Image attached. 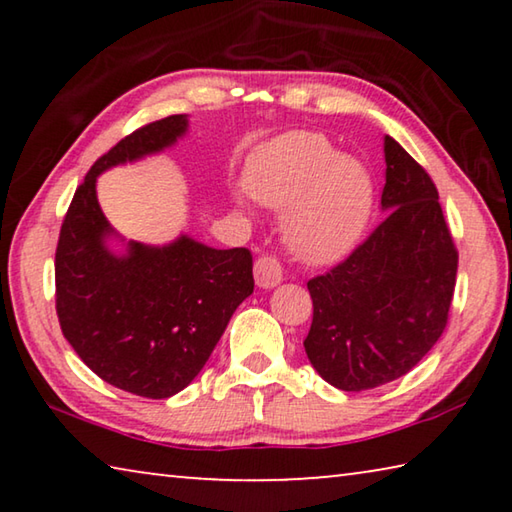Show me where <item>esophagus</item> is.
Wrapping results in <instances>:
<instances>
[{"instance_id": "esophagus-1", "label": "esophagus", "mask_w": 512, "mask_h": 512, "mask_svg": "<svg viewBox=\"0 0 512 512\" xmlns=\"http://www.w3.org/2000/svg\"><path fill=\"white\" fill-rule=\"evenodd\" d=\"M284 277V268L280 264V259L273 255H262L255 262V282L257 287L262 289H273L282 282Z\"/></svg>"}]
</instances>
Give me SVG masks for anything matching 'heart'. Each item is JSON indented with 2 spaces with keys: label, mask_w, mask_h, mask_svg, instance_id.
Here are the masks:
<instances>
[{
  "label": "heart",
  "mask_w": 512,
  "mask_h": 512,
  "mask_svg": "<svg viewBox=\"0 0 512 512\" xmlns=\"http://www.w3.org/2000/svg\"><path fill=\"white\" fill-rule=\"evenodd\" d=\"M248 192L273 212H287L284 244L314 266L334 264L357 246L372 212V183L359 162L339 158L323 135L291 133L259 151Z\"/></svg>",
  "instance_id": "1"
}]
</instances>
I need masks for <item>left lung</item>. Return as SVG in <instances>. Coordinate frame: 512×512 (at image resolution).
<instances>
[{
	"instance_id": "1",
	"label": "left lung",
	"mask_w": 512,
	"mask_h": 512,
	"mask_svg": "<svg viewBox=\"0 0 512 512\" xmlns=\"http://www.w3.org/2000/svg\"><path fill=\"white\" fill-rule=\"evenodd\" d=\"M386 219L348 259L307 282L314 320L311 366L341 391H368L418 366L443 336L458 250L438 189L418 162L384 137Z\"/></svg>"
}]
</instances>
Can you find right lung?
Segmentation results:
<instances>
[{"label": "right lung", "mask_w": 512, "mask_h": 512, "mask_svg": "<svg viewBox=\"0 0 512 512\" xmlns=\"http://www.w3.org/2000/svg\"><path fill=\"white\" fill-rule=\"evenodd\" d=\"M187 131L185 115L137 128L92 164L69 203L56 248V314L94 375L121 391L164 400L210 359L235 309L253 293V255L178 237L167 246H106L97 201L101 171L160 153Z\"/></svg>", "instance_id": "obj_1"}]
</instances>
